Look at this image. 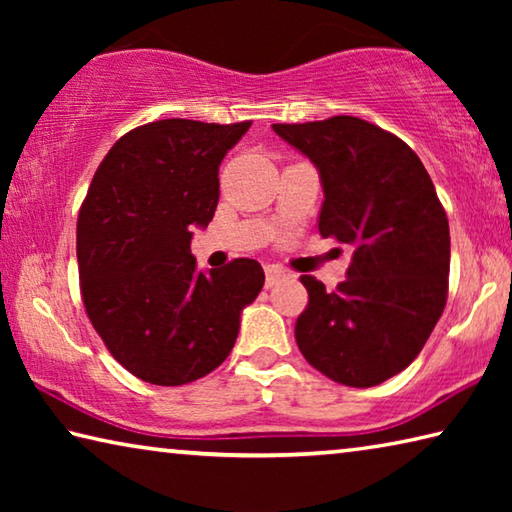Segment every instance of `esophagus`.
Instances as JSON below:
<instances>
[{
  "label": "esophagus",
  "mask_w": 512,
  "mask_h": 512,
  "mask_svg": "<svg viewBox=\"0 0 512 512\" xmlns=\"http://www.w3.org/2000/svg\"><path fill=\"white\" fill-rule=\"evenodd\" d=\"M287 273L280 266H266V289H273L277 282H282Z\"/></svg>",
  "instance_id": "34e87169"
}]
</instances>
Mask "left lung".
I'll list each match as a JSON object with an SVG mask.
<instances>
[{"instance_id":"8db88e82","label":"left lung","mask_w":512,"mask_h":512,"mask_svg":"<svg viewBox=\"0 0 512 512\" xmlns=\"http://www.w3.org/2000/svg\"><path fill=\"white\" fill-rule=\"evenodd\" d=\"M273 131L318 169V230L352 248L336 291L302 275L296 341L332 381L370 388L418 357L447 302L449 223L418 155L400 137L339 115Z\"/></svg>"}]
</instances>
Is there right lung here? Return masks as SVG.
I'll return each mask as SVG.
<instances>
[{
  "label": "right lung",
  "instance_id": "obj_1",
  "mask_svg": "<svg viewBox=\"0 0 512 512\" xmlns=\"http://www.w3.org/2000/svg\"><path fill=\"white\" fill-rule=\"evenodd\" d=\"M250 121L162 119L126 133L92 178L76 225L83 305L112 357L142 381L183 386L235 348L264 287L255 259L198 271L194 228L219 203V164Z\"/></svg>",
  "mask_w": 512,
  "mask_h": 512
}]
</instances>
